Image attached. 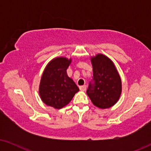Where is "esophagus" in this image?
<instances>
[{
	"mask_svg": "<svg viewBox=\"0 0 151 151\" xmlns=\"http://www.w3.org/2000/svg\"><path fill=\"white\" fill-rule=\"evenodd\" d=\"M86 89V85H83V86H80V90L82 91H84Z\"/></svg>",
	"mask_w": 151,
	"mask_h": 151,
	"instance_id": "1",
	"label": "esophagus"
}]
</instances>
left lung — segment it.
<instances>
[{"label": "left lung", "mask_w": 151, "mask_h": 151, "mask_svg": "<svg viewBox=\"0 0 151 151\" xmlns=\"http://www.w3.org/2000/svg\"><path fill=\"white\" fill-rule=\"evenodd\" d=\"M93 78L86 93L93 104L104 109L116 104L122 93V81L113 61L106 55L97 54L91 58Z\"/></svg>", "instance_id": "8db88e82"}]
</instances>
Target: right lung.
<instances>
[{
    "label": "right lung",
    "instance_id": "add662e5",
    "mask_svg": "<svg viewBox=\"0 0 151 151\" xmlns=\"http://www.w3.org/2000/svg\"><path fill=\"white\" fill-rule=\"evenodd\" d=\"M71 63V58L58 57L51 60L45 67L39 86V94L45 104L62 109L79 91V88L67 73Z\"/></svg>",
    "mask_w": 151,
    "mask_h": 151
}]
</instances>
